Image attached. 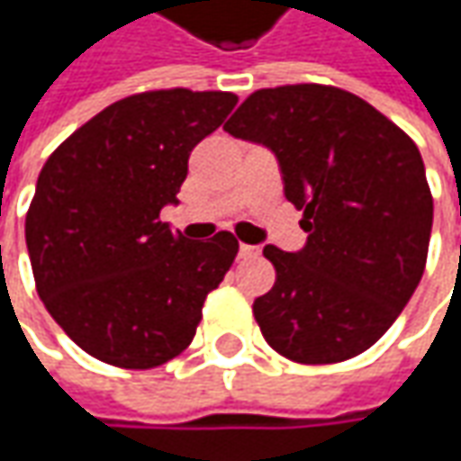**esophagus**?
<instances>
[{"label":"esophagus","mask_w":461,"mask_h":461,"mask_svg":"<svg viewBox=\"0 0 461 461\" xmlns=\"http://www.w3.org/2000/svg\"><path fill=\"white\" fill-rule=\"evenodd\" d=\"M258 254H261V249H258V246H249V243H240L239 246L240 258H257Z\"/></svg>","instance_id":"obj_1"}]
</instances>
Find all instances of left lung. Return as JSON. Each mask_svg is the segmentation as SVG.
Here are the masks:
<instances>
[{
	"label": "left lung",
	"mask_w": 461,
	"mask_h": 461,
	"mask_svg": "<svg viewBox=\"0 0 461 461\" xmlns=\"http://www.w3.org/2000/svg\"><path fill=\"white\" fill-rule=\"evenodd\" d=\"M275 153L303 210L300 251L264 246L276 282L254 318L276 354L346 362L377 344L426 269L434 200L418 146L362 97L290 84L258 89L225 122Z\"/></svg>",
	"instance_id": "1"
}]
</instances>
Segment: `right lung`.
<instances>
[{
	"label": "right lung",
	"mask_w": 461,
	"mask_h": 461,
	"mask_svg": "<svg viewBox=\"0 0 461 461\" xmlns=\"http://www.w3.org/2000/svg\"><path fill=\"white\" fill-rule=\"evenodd\" d=\"M236 102L230 92L133 95L45 161L25 218L35 287L66 336L99 362L151 369L192 344L239 240L228 230L186 240L158 215L179 203L192 149Z\"/></svg>",
	"instance_id": "1"
}]
</instances>
